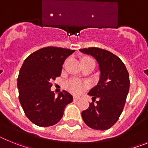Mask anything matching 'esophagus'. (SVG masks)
<instances>
[{
	"mask_svg": "<svg viewBox=\"0 0 148 148\" xmlns=\"http://www.w3.org/2000/svg\"><path fill=\"white\" fill-rule=\"evenodd\" d=\"M79 99V97H77V96H74V97H73V100H74V101H78Z\"/></svg>",
	"mask_w": 148,
	"mask_h": 148,
	"instance_id": "1",
	"label": "esophagus"
}]
</instances>
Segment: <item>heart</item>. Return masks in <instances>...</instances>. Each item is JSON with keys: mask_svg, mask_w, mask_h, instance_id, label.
Masks as SVG:
<instances>
[{"mask_svg": "<svg viewBox=\"0 0 148 148\" xmlns=\"http://www.w3.org/2000/svg\"><path fill=\"white\" fill-rule=\"evenodd\" d=\"M85 60L94 61L92 58H89V57H86V58L83 59V60ZM65 86H66L67 89L69 90V92H71V93L75 94V95H79V94L82 93V92L87 88L88 84L86 83H83V82H81L80 80L74 79H71L70 82H69V83H67Z\"/></svg>", "mask_w": 148, "mask_h": 148, "instance_id": "obj_1", "label": "heart"}]
</instances>
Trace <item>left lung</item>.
Returning <instances> with one entry per match:
<instances>
[{"label":"left lung","instance_id":"left-lung-1","mask_svg":"<svg viewBox=\"0 0 148 148\" xmlns=\"http://www.w3.org/2000/svg\"><path fill=\"white\" fill-rule=\"evenodd\" d=\"M96 59L101 71V77L96 86L88 92L93 96L87 110L82 112V118L88 127L106 130L119 120L124 110L129 92V73L119 56L98 47L79 49ZM99 98L96 103H93Z\"/></svg>","mask_w":148,"mask_h":148}]
</instances>
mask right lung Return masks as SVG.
<instances>
[{
  "mask_svg": "<svg viewBox=\"0 0 148 148\" xmlns=\"http://www.w3.org/2000/svg\"><path fill=\"white\" fill-rule=\"evenodd\" d=\"M74 50L47 47L28 56L19 71L18 88L20 103L26 116L36 125L50 127L62 118L73 97L66 91L58 97L51 91V81L60 77L65 59Z\"/></svg>",
  "mask_w": 148,
  "mask_h": 148,
  "instance_id": "obj_1",
  "label": "right lung"
}]
</instances>
